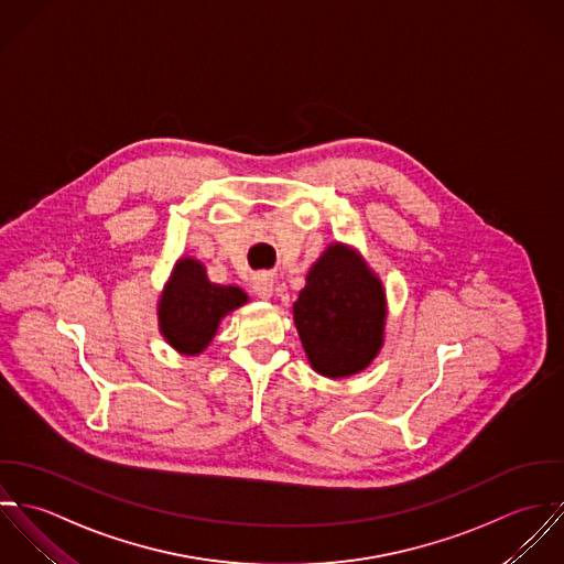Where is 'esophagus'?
Masks as SVG:
<instances>
[{
    "instance_id": "obj_1",
    "label": "esophagus",
    "mask_w": 564,
    "mask_h": 564,
    "mask_svg": "<svg viewBox=\"0 0 564 564\" xmlns=\"http://www.w3.org/2000/svg\"><path fill=\"white\" fill-rule=\"evenodd\" d=\"M252 292H254L259 299H270L272 292H274V279H272L270 274H265V272L257 274V276L252 279Z\"/></svg>"
}]
</instances>
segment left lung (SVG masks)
Returning <instances> with one entry per match:
<instances>
[{"instance_id":"obj_1","label":"left lung","mask_w":564,"mask_h":564,"mask_svg":"<svg viewBox=\"0 0 564 564\" xmlns=\"http://www.w3.org/2000/svg\"><path fill=\"white\" fill-rule=\"evenodd\" d=\"M294 323L316 372L334 379L355 375L383 341V288L355 252L329 246L307 274Z\"/></svg>"}]
</instances>
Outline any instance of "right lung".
Here are the masks:
<instances>
[{"instance_id":"right-lung-1","label":"right lung","mask_w":564,"mask_h":564,"mask_svg":"<svg viewBox=\"0 0 564 564\" xmlns=\"http://www.w3.org/2000/svg\"><path fill=\"white\" fill-rule=\"evenodd\" d=\"M246 303L239 288H223L207 281L203 263L181 259L161 296L159 323L165 339L185 355H198L209 346L218 323Z\"/></svg>"}]
</instances>
